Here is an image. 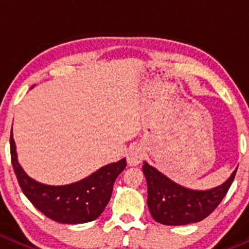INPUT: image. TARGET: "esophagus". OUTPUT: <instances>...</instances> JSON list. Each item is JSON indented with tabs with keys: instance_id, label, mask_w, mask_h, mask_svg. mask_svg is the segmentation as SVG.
Here are the masks:
<instances>
[{
	"instance_id": "1",
	"label": "esophagus",
	"mask_w": 249,
	"mask_h": 249,
	"mask_svg": "<svg viewBox=\"0 0 249 249\" xmlns=\"http://www.w3.org/2000/svg\"><path fill=\"white\" fill-rule=\"evenodd\" d=\"M143 157V152L141 148L139 147H134L131 150H129L126 155V161L129 166H138L140 164V162L142 161Z\"/></svg>"
}]
</instances>
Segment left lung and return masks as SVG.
<instances>
[{"label":"left lung","instance_id":"left-lung-1","mask_svg":"<svg viewBox=\"0 0 249 249\" xmlns=\"http://www.w3.org/2000/svg\"><path fill=\"white\" fill-rule=\"evenodd\" d=\"M142 172L147 182V206L153 220L162 225L180 226L201 221L217 208L233 182L237 168L222 184L205 190L178 184L146 161Z\"/></svg>","mask_w":249,"mask_h":249}]
</instances>
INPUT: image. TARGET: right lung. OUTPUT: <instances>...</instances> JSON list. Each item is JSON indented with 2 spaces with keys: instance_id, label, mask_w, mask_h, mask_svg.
<instances>
[{
  "instance_id": "1",
  "label": "right lung",
  "mask_w": 249,
  "mask_h": 249,
  "mask_svg": "<svg viewBox=\"0 0 249 249\" xmlns=\"http://www.w3.org/2000/svg\"><path fill=\"white\" fill-rule=\"evenodd\" d=\"M11 160L22 192L46 217L60 224H85L96 220L110 200L117 177L126 167L122 159L93 172L88 177L65 185L44 184L27 174L18 162L17 147L11 132Z\"/></svg>"
}]
</instances>
